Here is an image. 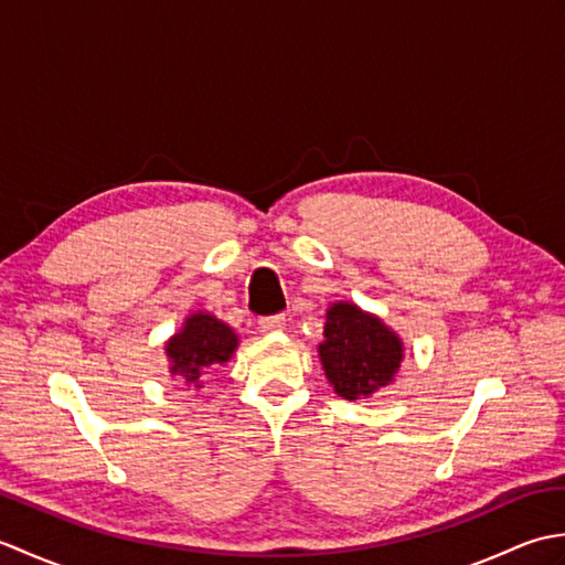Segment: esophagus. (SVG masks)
<instances>
[{"label": "esophagus", "instance_id": "obj_1", "mask_svg": "<svg viewBox=\"0 0 565 565\" xmlns=\"http://www.w3.org/2000/svg\"><path fill=\"white\" fill-rule=\"evenodd\" d=\"M286 326V318L284 316H269V318H262L259 320V330L262 332H279Z\"/></svg>", "mask_w": 565, "mask_h": 565}]
</instances>
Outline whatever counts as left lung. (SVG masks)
I'll use <instances>...</instances> for the list:
<instances>
[{
    "label": "left lung",
    "mask_w": 565,
    "mask_h": 565,
    "mask_svg": "<svg viewBox=\"0 0 565 565\" xmlns=\"http://www.w3.org/2000/svg\"><path fill=\"white\" fill-rule=\"evenodd\" d=\"M326 340L318 347L334 393L359 401L388 386L403 362V342L383 322L354 303L328 308Z\"/></svg>",
    "instance_id": "1"
}]
</instances>
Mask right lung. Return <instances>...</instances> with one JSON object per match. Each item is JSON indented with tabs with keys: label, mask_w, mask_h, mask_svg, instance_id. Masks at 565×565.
Listing matches in <instances>:
<instances>
[{
	"label": "right lung",
	"mask_w": 565,
	"mask_h": 565,
	"mask_svg": "<svg viewBox=\"0 0 565 565\" xmlns=\"http://www.w3.org/2000/svg\"><path fill=\"white\" fill-rule=\"evenodd\" d=\"M235 350L237 334L233 328L211 313H201V310L189 316L182 330L164 344L172 376H179L186 386L196 388H201L203 374H209V369L223 366Z\"/></svg>",
	"instance_id": "right-lung-1"
}]
</instances>
